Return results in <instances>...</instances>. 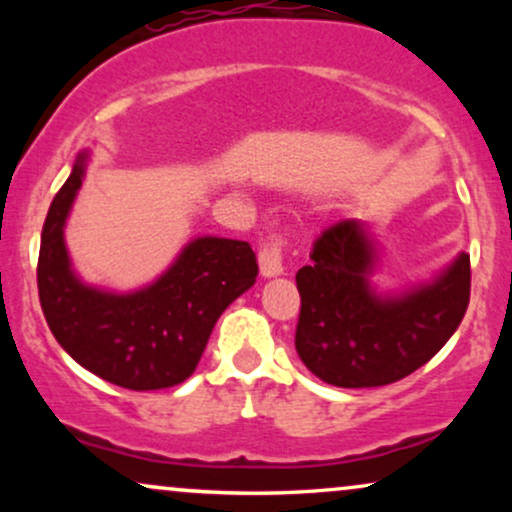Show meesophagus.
<instances>
[{
  "instance_id": "34e87169",
  "label": "esophagus",
  "mask_w": 512,
  "mask_h": 512,
  "mask_svg": "<svg viewBox=\"0 0 512 512\" xmlns=\"http://www.w3.org/2000/svg\"><path fill=\"white\" fill-rule=\"evenodd\" d=\"M284 245L286 238L281 233H272L260 248V272L262 276H276L284 272Z\"/></svg>"
}]
</instances>
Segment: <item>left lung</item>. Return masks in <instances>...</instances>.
I'll return each mask as SVG.
<instances>
[{
    "label": "left lung",
    "instance_id": "1",
    "mask_svg": "<svg viewBox=\"0 0 512 512\" xmlns=\"http://www.w3.org/2000/svg\"><path fill=\"white\" fill-rule=\"evenodd\" d=\"M373 257L361 223L342 219L315 238L313 262L296 274V351L330 385L380 387L407 378L443 349L467 313V252L431 286L385 301L368 289Z\"/></svg>",
    "mask_w": 512,
    "mask_h": 512
}]
</instances>
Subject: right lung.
<instances>
[{
    "label": "right lung",
    "instance_id": "right-lung-1",
    "mask_svg": "<svg viewBox=\"0 0 512 512\" xmlns=\"http://www.w3.org/2000/svg\"><path fill=\"white\" fill-rule=\"evenodd\" d=\"M84 158L52 199L38 255V296L60 346L98 378L125 390H163L195 373L216 320L255 284L250 243L197 238L149 289L115 296L69 269L62 228L84 178Z\"/></svg>",
    "mask_w": 512,
    "mask_h": 512
}]
</instances>
